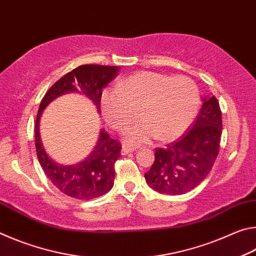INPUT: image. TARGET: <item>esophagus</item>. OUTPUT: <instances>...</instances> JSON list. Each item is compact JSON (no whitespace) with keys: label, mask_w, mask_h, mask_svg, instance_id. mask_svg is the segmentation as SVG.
Segmentation results:
<instances>
[{"label":"esophagus","mask_w":256,"mask_h":256,"mask_svg":"<svg viewBox=\"0 0 256 256\" xmlns=\"http://www.w3.org/2000/svg\"><path fill=\"white\" fill-rule=\"evenodd\" d=\"M133 151H136V149H134V148H131V146H124L123 148H122V150H120V154H122L124 156V154H131V152H133Z\"/></svg>","instance_id":"1"}]
</instances>
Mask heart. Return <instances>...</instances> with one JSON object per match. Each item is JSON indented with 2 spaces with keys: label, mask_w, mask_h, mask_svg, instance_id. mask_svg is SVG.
Returning <instances> with one entry per match:
<instances>
[{
  "label": "heart",
  "mask_w": 256,
  "mask_h": 256,
  "mask_svg": "<svg viewBox=\"0 0 256 256\" xmlns=\"http://www.w3.org/2000/svg\"><path fill=\"white\" fill-rule=\"evenodd\" d=\"M198 105L200 94L192 80L154 72L128 76L100 99L106 122L120 132L133 123V112L140 110L144 123L125 134V142L132 146L148 144L154 138L162 142L175 140L192 124Z\"/></svg>",
  "instance_id": "obj_1"
}]
</instances>
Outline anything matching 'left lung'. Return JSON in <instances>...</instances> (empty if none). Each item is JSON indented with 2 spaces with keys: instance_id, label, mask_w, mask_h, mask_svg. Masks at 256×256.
Returning a JSON list of instances; mask_svg holds the SVG:
<instances>
[{
  "instance_id": "8db88e82",
  "label": "left lung",
  "mask_w": 256,
  "mask_h": 256,
  "mask_svg": "<svg viewBox=\"0 0 256 256\" xmlns=\"http://www.w3.org/2000/svg\"><path fill=\"white\" fill-rule=\"evenodd\" d=\"M222 132V110L212 94L202 97L194 124L178 140L157 148L154 162L144 174L146 184L162 194L180 196L201 183L219 154Z\"/></svg>"
}]
</instances>
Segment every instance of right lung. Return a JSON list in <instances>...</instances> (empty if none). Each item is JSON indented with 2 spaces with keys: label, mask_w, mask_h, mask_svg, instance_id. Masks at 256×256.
<instances>
[{
  "label": "right lung",
  "mask_w": 256,
  "mask_h": 256,
  "mask_svg": "<svg viewBox=\"0 0 256 256\" xmlns=\"http://www.w3.org/2000/svg\"><path fill=\"white\" fill-rule=\"evenodd\" d=\"M118 71L120 66L96 64L78 66L56 81L40 102L34 125L37 157L47 178L68 196L89 201L110 192L114 185V164L120 158L122 146L102 128L96 144L84 160L74 164H58L47 154L42 144L40 131L42 112L56 98L76 92L90 99L100 114L102 89L118 74Z\"/></svg>",
  "instance_id": "1"
}]
</instances>
